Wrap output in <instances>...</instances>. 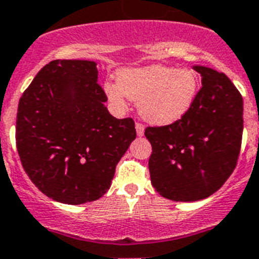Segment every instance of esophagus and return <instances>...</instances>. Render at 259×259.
Wrapping results in <instances>:
<instances>
[{"label":"esophagus","instance_id":"34e87169","mask_svg":"<svg viewBox=\"0 0 259 259\" xmlns=\"http://www.w3.org/2000/svg\"><path fill=\"white\" fill-rule=\"evenodd\" d=\"M135 128H136V134H138V136H143L144 135V124H142V123H136L135 124Z\"/></svg>","mask_w":259,"mask_h":259}]
</instances>
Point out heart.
I'll return each instance as SVG.
<instances>
[{"instance_id":"b5f03b06","label":"heart","mask_w":259,"mask_h":259,"mask_svg":"<svg viewBox=\"0 0 259 259\" xmlns=\"http://www.w3.org/2000/svg\"><path fill=\"white\" fill-rule=\"evenodd\" d=\"M197 74L191 68L151 65L117 72L116 84H106L108 99L124 107L125 98L138 103L139 112L153 124H170L193 106L198 93Z\"/></svg>"}]
</instances>
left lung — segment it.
Returning a JSON list of instances; mask_svg holds the SVG:
<instances>
[{
    "label": "left lung",
    "instance_id": "obj_1",
    "mask_svg": "<svg viewBox=\"0 0 259 259\" xmlns=\"http://www.w3.org/2000/svg\"><path fill=\"white\" fill-rule=\"evenodd\" d=\"M202 87L181 119L147 127L152 145L148 168L153 188L173 201H198L224 185L237 165L243 131V102L224 72L194 66Z\"/></svg>",
    "mask_w": 259,
    "mask_h": 259
}]
</instances>
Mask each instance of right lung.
I'll use <instances>...</instances> for the list:
<instances>
[{"mask_svg":"<svg viewBox=\"0 0 259 259\" xmlns=\"http://www.w3.org/2000/svg\"><path fill=\"white\" fill-rule=\"evenodd\" d=\"M104 102L96 63L79 59L51 61L21 96L17 151L29 179L48 197L79 205L110 189L136 130L134 119H116Z\"/></svg>","mask_w":259,"mask_h":259,"instance_id":"obj_1","label":"right lung"}]
</instances>
